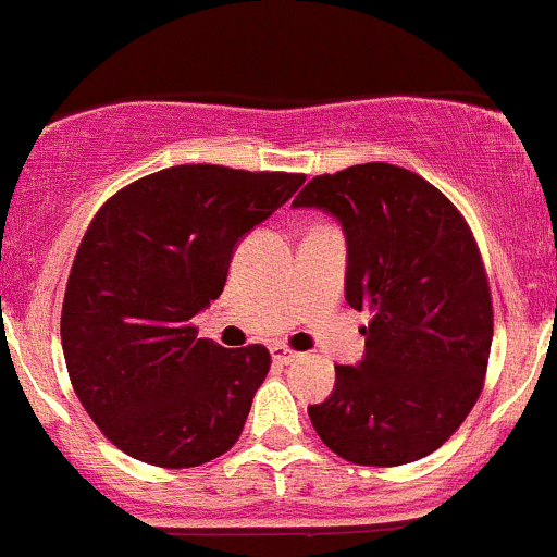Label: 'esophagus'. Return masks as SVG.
Wrapping results in <instances>:
<instances>
[{
	"label": "esophagus",
	"instance_id": "34e87169",
	"mask_svg": "<svg viewBox=\"0 0 557 557\" xmlns=\"http://www.w3.org/2000/svg\"><path fill=\"white\" fill-rule=\"evenodd\" d=\"M296 358H299V352L290 350V347L272 345V361L274 363H290V361H296Z\"/></svg>",
	"mask_w": 557,
	"mask_h": 557
}]
</instances>
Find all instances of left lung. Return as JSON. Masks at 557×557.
<instances>
[{"label":"left lung","mask_w":557,"mask_h":557,"mask_svg":"<svg viewBox=\"0 0 557 557\" xmlns=\"http://www.w3.org/2000/svg\"><path fill=\"white\" fill-rule=\"evenodd\" d=\"M294 207H318L347 237L345 299L372 312L358 367L307 412L329 450L401 466L440 450L476 404L493 342L480 247L458 207L420 174L356 164L318 174Z\"/></svg>","instance_id":"1"}]
</instances>
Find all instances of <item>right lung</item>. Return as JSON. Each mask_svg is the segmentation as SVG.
<instances>
[{"instance_id": "add662e5", "label": "right lung", "mask_w": 557, "mask_h": 557, "mask_svg": "<svg viewBox=\"0 0 557 557\" xmlns=\"http://www.w3.org/2000/svg\"><path fill=\"white\" fill-rule=\"evenodd\" d=\"M301 183L183 164L99 207L66 280L61 347L77 398L117 450L190 469L239 440L272 358L263 345L199 339L190 318L223 294L239 239Z\"/></svg>"}]
</instances>
